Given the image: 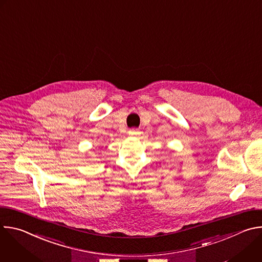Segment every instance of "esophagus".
Wrapping results in <instances>:
<instances>
[{
    "label": "esophagus",
    "mask_w": 262,
    "mask_h": 262,
    "mask_svg": "<svg viewBox=\"0 0 262 262\" xmlns=\"http://www.w3.org/2000/svg\"><path fill=\"white\" fill-rule=\"evenodd\" d=\"M129 135H137L138 134V129L137 128H132V129H129Z\"/></svg>",
    "instance_id": "esophagus-1"
}]
</instances>
